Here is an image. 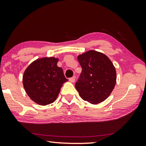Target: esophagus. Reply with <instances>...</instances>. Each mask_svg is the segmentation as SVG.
<instances>
[{"instance_id": "esophagus-1", "label": "esophagus", "mask_w": 146, "mask_h": 146, "mask_svg": "<svg viewBox=\"0 0 146 146\" xmlns=\"http://www.w3.org/2000/svg\"><path fill=\"white\" fill-rule=\"evenodd\" d=\"M69 80L70 82L74 83L75 82V77H72L70 78H69Z\"/></svg>"}]
</instances>
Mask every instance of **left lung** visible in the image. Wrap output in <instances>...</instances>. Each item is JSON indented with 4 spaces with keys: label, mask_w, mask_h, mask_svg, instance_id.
<instances>
[{
    "label": "left lung",
    "mask_w": 146,
    "mask_h": 146,
    "mask_svg": "<svg viewBox=\"0 0 146 146\" xmlns=\"http://www.w3.org/2000/svg\"><path fill=\"white\" fill-rule=\"evenodd\" d=\"M82 69L75 87L84 100L92 104L104 101L116 83V71L103 53L89 50L78 56Z\"/></svg>",
    "instance_id": "obj_1"
}]
</instances>
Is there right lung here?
<instances>
[{
  "label": "right lung",
  "instance_id": "add662e5",
  "mask_svg": "<svg viewBox=\"0 0 146 146\" xmlns=\"http://www.w3.org/2000/svg\"><path fill=\"white\" fill-rule=\"evenodd\" d=\"M58 61V58L54 57L37 59L24 72L26 92L38 104L46 106L54 102L62 84L68 81L62 68L57 66Z\"/></svg>",
  "mask_w": 146,
  "mask_h": 146
}]
</instances>
